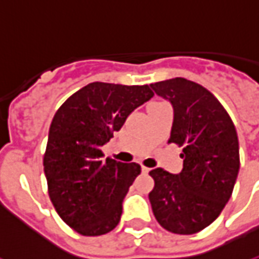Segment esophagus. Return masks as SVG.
<instances>
[{
    "instance_id": "obj_1",
    "label": "esophagus",
    "mask_w": 259,
    "mask_h": 259,
    "mask_svg": "<svg viewBox=\"0 0 259 259\" xmlns=\"http://www.w3.org/2000/svg\"><path fill=\"white\" fill-rule=\"evenodd\" d=\"M142 171H143V172H144V174H148V172H150V171H151V168L144 167V165H143V167H142Z\"/></svg>"
}]
</instances>
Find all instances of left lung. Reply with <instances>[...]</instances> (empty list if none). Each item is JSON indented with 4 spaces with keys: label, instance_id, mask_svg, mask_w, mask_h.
Masks as SVG:
<instances>
[{
    "label": "left lung",
    "instance_id": "1",
    "mask_svg": "<svg viewBox=\"0 0 259 259\" xmlns=\"http://www.w3.org/2000/svg\"><path fill=\"white\" fill-rule=\"evenodd\" d=\"M150 87L172 105L168 143L182 147L184 168L177 175L150 171L148 199L161 227L195 234L219 218L233 193L240 169L236 127L216 97L193 81L177 77Z\"/></svg>",
    "mask_w": 259,
    "mask_h": 259
}]
</instances>
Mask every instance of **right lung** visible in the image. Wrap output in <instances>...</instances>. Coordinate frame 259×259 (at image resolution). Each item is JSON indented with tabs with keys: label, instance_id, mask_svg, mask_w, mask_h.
Segmentation results:
<instances>
[{
	"label": "right lung",
	"instance_id": "obj_1",
	"mask_svg": "<svg viewBox=\"0 0 259 259\" xmlns=\"http://www.w3.org/2000/svg\"><path fill=\"white\" fill-rule=\"evenodd\" d=\"M153 95L148 85L91 82L56 112L43 158L49 196L79 234L102 236L120 222L122 202L142 168L104 160L101 148Z\"/></svg>",
	"mask_w": 259,
	"mask_h": 259
}]
</instances>
